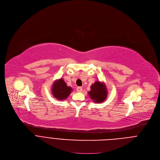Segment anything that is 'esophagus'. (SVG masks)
Segmentation results:
<instances>
[{"label": "esophagus", "instance_id": "1", "mask_svg": "<svg viewBox=\"0 0 160 160\" xmlns=\"http://www.w3.org/2000/svg\"><path fill=\"white\" fill-rule=\"evenodd\" d=\"M77 91L78 92H82V88L80 87H78L77 88Z\"/></svg>", "mask_w": 160, "mask_h": 160}]
</instances>
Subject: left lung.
Masks as SVG:
<instances>
[{
    "label": "left lung",
    "mask_w": 160,
    "mask_h": 160,
    "mask_svg": "<svg viewBox=\"0 0 160 160\" xmlns=\"http://www.w3.org/2000/svg\"><path fill=\"white\" fill-rule=\"evenodd\" d=\"M107 93L108 91L105 84L97 81L91 86V90L88 94L90 98L95 103H102L106 100Z\"/></svg>",
    "instance_id": "1"
}]
</instances>
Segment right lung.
Listing matches in <instances>:
<instances>
[{"mask_svg": "<svg viewBox=\"0 0 160 160\" xmlns=\"http://www.w3.org/2000/svg\"><path fill=\"white\" fill-rule=\"evenodd\" d=\"M72 88L68 87L62 78L56 80L52 88L53 96L59 100H66L72 92Z\"/></svg>", "mask_w": 160, "mask_h": 160, "instance_id": "add662e5", "label": "right lung"}]
</instances>
